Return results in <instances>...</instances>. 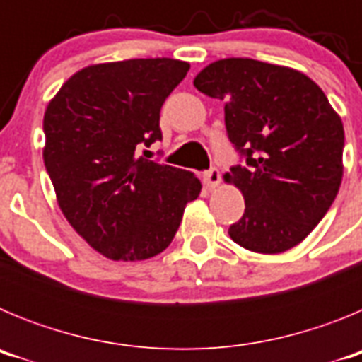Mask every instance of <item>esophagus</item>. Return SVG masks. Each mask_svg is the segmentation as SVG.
<instances>
[{
  "instance_id": "obj_1",
  "label": "esophagus",
  "mask_w": 362,
  "mask_h": 362,
  "mask_svg": "<svg viewBox=\"0 0 362 362\" xmlns=\"http://www.w3.org/2000/svg\"><path fill=\"white\" fill-rule=\"evenodd\" d=\"M221 181V174L217 168H210L209 172L203 174V183L206 185V188H216Z\"/></svg>"
}]
</instances>
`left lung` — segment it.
Here are the masks:
<instances>
[{
    "mask_svg": "<svg viewBox=\"0 0 362 362\" xmlns=\"http://www.w3.org/2000/svg\"><path fill=\"white\" fill-rule=\"evenodd\" d=\"M194 86L225 101L226 132L246 158L225 174L245 197L232 241L257 254L299 245L343 179V121L325 92L299 70L248 57L210 63Z\"/></svg>",
    "mask_w": 362,
    "mask_h": 362,
    "instance_id": "8db88e82",
    "label": "left lung"
}]
</instances>
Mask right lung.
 <instances>
[{
	"label": "right lung",
	"mask_w": 362,
	"mask_h": 362,
	"mask_svg": "<svg viewBox=\"0 0 362 362\" xmlns=\"http://www.w3.org/2000/svg\"><path fill=\"white\" fill-rule=\"evenodd\" d=\"M187 62L156 57L98 63L70 76L47 105L43 161L63 216L112 261L161 254L201 181L139 156L161 139L159 112Z\"/></svg>",
	"instance_id": "right-lung-1"
}]
</instances>
